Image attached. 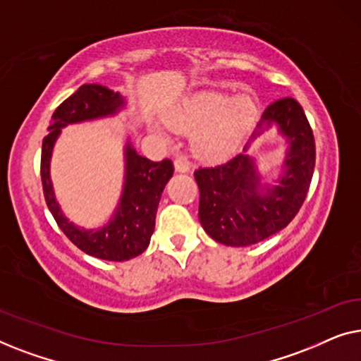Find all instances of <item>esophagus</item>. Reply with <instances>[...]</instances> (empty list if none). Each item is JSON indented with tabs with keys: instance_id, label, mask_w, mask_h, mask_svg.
Listing matches in <instances>:
<instances>
[{
	"instance_id": "34e87169",
	"label": "esophagus",
	"mask_w": 361,
	"mask_h": 361,
	"mask_svg": "<svg viewBox=\"0 0 361 361\" xmlns=\"http://www.w3.org/2000/svg\"><path fill=\"white\" fill-rule=\"evenodd\" d=\"M174 166H176V171H179V172H187L190 169V162L187 161L184 156H176Z\"/></svg>"
}]
</instances>
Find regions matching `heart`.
I'll return each instance as SVG.
<instances>
[{
    "label": "heart",
    "instance_id": "heart-1",
    "mask_svg": "<svg viewBox=\"0 0 361 361\" xmlns=\"http://www.w3.org/2000/svg\"><path fill=\"white\" fill-rule=\"evenodd\" d=\"M258 105L250 93L228 98L224 93H200L184 106L171 113L167 121L176 130L192 133L194 151L205 159H220L228 154L255 121ZM157 135L167 136L162 128H154Z\"/></svg>",
    "mask_w": 361,
    "mask_h": 361
}]
</instances>
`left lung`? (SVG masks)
<instances>
[{
    "label": "left lung",
    "instance_id": "left-lung-1",
    "mask_svg": "<svg viewBox=\"0 0 361 361\" xmlns=\"http://www.w3.org/2000/svg\"><path fill=\"white\" fill-rule=\"evenodd\" d=\"M271 125H278L281 135L289 141L279 185L261 187L256 164L248 154L194 172L200 190L199 220L219 243H259L288 226L304 204L315 166L312 128L302 106L290 97L279 98L266 108L251 141Z\"/></svg>",
    "mask_w": 361,
    "mask_h": 361
}]
</instances>
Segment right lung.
Segmentation results:
<instances>
[{"label": "right lung", "instance_id": "right-lung-1", "mask_svg": "<svg viewBox=\"0 0 361 361\" xmlns=\"http://www.w3.org/2000/svg\"><path fill=\"white\" fill-rule=\"evenodd\" d=\"M123 106H125V98L118 92H113L98 83H87L56 108L47 136L42 140V190L54 220L57 221L59 228L66 233L67 238L83 253L106 261L131 259L147 248L152 231H154L161 194L167 180L174 174L172 161H149L147 157L137 154L128 142L125 149V185H123L120 204L111 220L98 230L77 228L63 216L54 195L49 166H51L54 142L61 135V128L71 123L115 115Z\"/></svg>", "mask_w": 361, "mask_h": 361}]
</instances>
